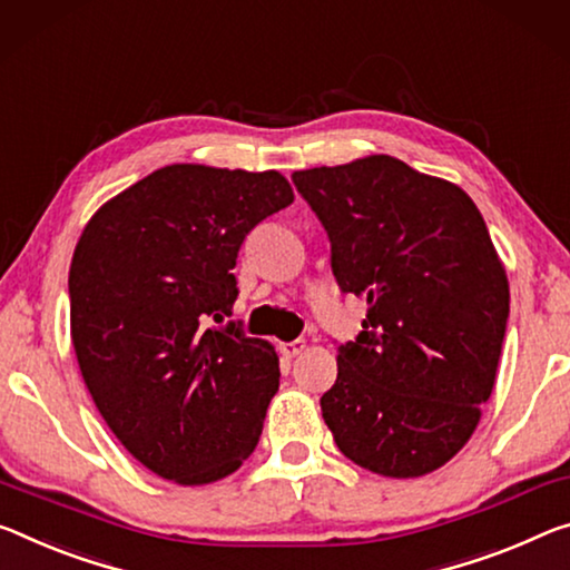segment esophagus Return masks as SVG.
<instances>
[{"label": "esophagus", "instance_id": "esophagus-1", "mask_svg": "<svg viewBox=\"0 0 570 570\" xmlns=\"http://www.w3.org/2000/svg\"><path fill=\"white\" fill-rule=\"evenodd\" d=\"M282 355L284 357H296V355H302V352L306 350V342L304 340H292V342H282Z\"/></svg>", "mask_w": 570, "mask_h": 570}]
</instances>
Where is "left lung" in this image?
<instances>
[{"mask_svg": "<svg viewBox=\"0 0 570 570\" xmlns=\"http://www.w3.org/2000/svg\"><path fill=\"white\" fill-rule=\"evenodd\" d=\"M292 179L327 230L340 288L367 296L322 419L370 472L429 474L480 423L508 327V274L482 213L462 187L387 155Z\"/></svg>", "mask_w": 570, "mask_h": 570, "instance_id": "obj_1", "label": "left lung"}]
</instances>
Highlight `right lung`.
<instances>
[{
    "label": "right lung",
    "instance_id": "add662e5",
    "mask_svg": "<svg viewBox=\"0 0 570 570\" xmlns=\"http://www.w3.org/2000/svg\"><path fill=\"white\" fill-rule=\"evenodd\" d=\"M294 203L284 175L169 165L88 220L70 264V337L108 429L149 472L210 484L258 444L278 357L230 317L236 258Z\"/></svg>",
    "mask_w": 570,
    "mask_h": 570
}]
</instances>
